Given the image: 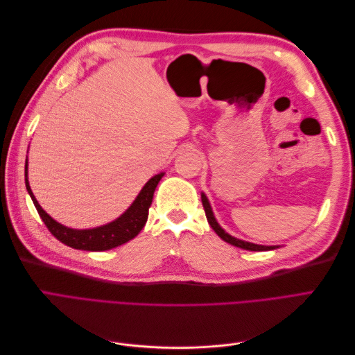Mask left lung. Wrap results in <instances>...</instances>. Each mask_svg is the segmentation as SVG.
I'll return each mask as SVG.
<instances>
[{"mask_svg":"<svg viewBox=\"0 0 355 355\" xmlns=\"http://www.w3.org/2000/svg\"><path fill=\"white\" fill-rule=\"evenodd\" d=\"M201 201H202V207H204V211H206V218H207V220L210 223V227L213 228V231L216 232L223 241H227V243H230V244H232L235 247H240V249L252 250V252H265V250H274V249H277V245H259V244L247 243V241H243V240L231 237L230 234H227L219 227V223L216 222V219H214L211 207H210V204H209V200L206 198V196H204V194H201Z\"/></svg>","mask_w":355,"mask_h":355,"instance_id":"left-lung-1","label":"left lung"}]
</instances>
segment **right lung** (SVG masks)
<instances>
[{"mask_svg": "<svg viewBox=\"0 0 355 355\" xmlns=\"http://www.w3.org/2000/svg\"><path fill=\"white\" fill-rule=\"evenodd\" d=\"M164 173L155 175L154 178L149 179L146 182V185L142 188V191L139 192V196L133 201L130 207L123 213L120 218L115 219L114 222L103 225V227L99 228H93V230H72L67 228L63 225L58 223L55 219L50 218L49 214L41 209L38 201L35 200L34 194L29 188L28 184V164L25 166V182H26V189L29 192V196L34 201V206L40 214V218L42 222L46 223L47 230L55 235V237L72 249H78V250H87V252H103V250H111L114 247L121 245L127 241H130L135 239L136 235L142 231L145 227L146 219H148V213L149 207L153 204V197H154V191L158 185V182L163 178Z\"/></svg>", "mask_w": 355, "mask_h": 355, "instance_id": "add662e5", "label": "right lung"}]
</instances>
